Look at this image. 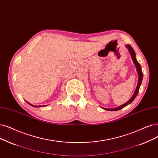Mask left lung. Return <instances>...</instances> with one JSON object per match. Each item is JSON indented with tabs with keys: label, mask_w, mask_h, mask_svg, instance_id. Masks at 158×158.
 Returning <instances> with one entry per match:
<instances>
[{
	"label": "left lung",
	"mask_w": 158,
	"mask_h": 158,
	"mask_svg": "<svg viewBox=\"0 0 158 158\" xmlns=\"http://www.w3.org/2000/svg\"><path fill=\"white\" fill-rule=\"evenodd\" d=\"M125 46L127 48V49L128 50L129 53H130V56H131V57H132V59L133 60V62H134V64H135V66L136 67L137 72H138V85H137V86H136V88H135V90L134 92V94L132 95V97L130 99V100H128L127 102H125V104H123V105H121V106H118L117 108H102L106 110H108V111H117V110H119L122 109L123 108H124L126 106H127L128 105L131 103V102L135 98L137 95H138V94L139 92V87H140V86L141 85V82H142L143 75V72H142V70H141V65L138 62V60H137V59H136L135 53L134 50H133V48H132V46H130V45H129V44H127Z\"/></svg>",
	"instance_id": "obj_1"
}]
</instances>
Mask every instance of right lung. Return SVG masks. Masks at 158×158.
I'll list each match as a JSON object with an SVG mask.
<instances>
[{
	"label": "right lung",
	"instance_id": "obj_1",
	"mask_svg": "<svg viewBox=\"0 0 158 158\" xmlns=\"http://www.w3.org/2000/svg\"><path fill=\"white\" fill-rule=\"evenodd\" d=\"M26 102H27V103H28L30 105H31V106H33V107H44V106H45L46 105H40V106H35V105H31V104H30V102H28V101H26Z\"/></svg>",
	"mask_w": 158,
	"mask_h": 158
}]
</instances>
